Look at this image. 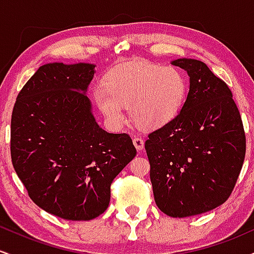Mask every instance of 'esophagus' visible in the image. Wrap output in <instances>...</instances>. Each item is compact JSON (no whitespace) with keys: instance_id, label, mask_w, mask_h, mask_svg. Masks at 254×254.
Wrapping results in <instances>:
<instances>
[{"instance_id":"34e87169","label":"esophagus","mask_w":254,"mask_h":254,"mask_svg":"<svg viewBox=\"0 0 254 254\" xmlns=\"http://www.w3.org/2000/svg\"><path fill=\"white\" fill-rule=\"evenodd\" d=\"M132 142H133V145L136 147V149L138 151H141L144 148V141L142 138H139V137H135Z\"/></svg>"}]
</instances>
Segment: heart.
<instances>
[{
    "label": "heart",
    "mask_w": 254,
    "mask_h": 254,
    "mask_svg": "<svg viewBox=\"0 0 254 254\" xmlns=\"http://www.w3.org/2000/svg\"><path fill=\"white\" fill-rule=\"evenodd\" d=\"M185 95V77L177 68L132 60L107 75L105 87L93 92V101L112 130L122 129L127 122L124 107H129L138 127L154 130L177 117Z\"/></svg>",
    "instance_id": "heart-1"
}]
</instances>
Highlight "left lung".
<instances>
[{
    "label": "left lung",
    "mask_w": 254,
    "mask_h": 254,
    "mask_svg": "<svg viewBox=\"0 0 254 254\" xmlns=\"http://www.w3.org/2000/svg\"><path fill=\"white\" fill-rule=\"evenodd\" d=\"M171 63L188 72V97L171 123L148 135L144 147L157 208L171 217H189L228 199L246 138L228 86L200 61Z\"/></svg>",
    "instance_id": "1"
}]
</instances>
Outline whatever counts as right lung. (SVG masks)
<instances>
[{
    "instance_id": "1",
    "label": "right lung",
    "mask_w": 254,
    "mask_h": 254,
    "mask_svg": "<svg viewBox=\"0 0 254 254\" xmlns=\"http://www.w3.org/2000/svg\"><path fill=\"white\" fill-rule=\"evenodd\" d=\"M95 64L39 66L19 93L10 123L11 162L31 199L69 221L106 210L111 184L133 157L127 133L95 121L87 90Z\"/></svg>"
}]
</instances>
